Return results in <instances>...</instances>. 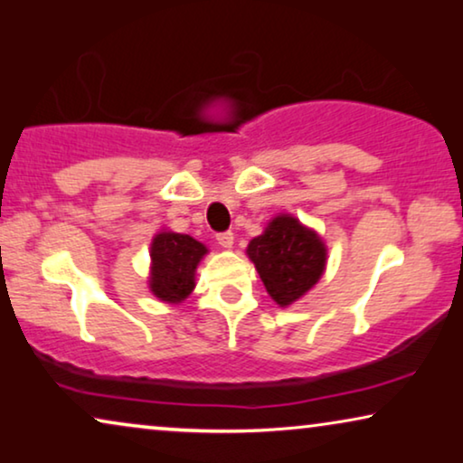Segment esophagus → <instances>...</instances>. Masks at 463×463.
<instances>
[{
    "mask_svg": "<svg viewBox=\"0 0 463 463\" xmlns=\"http://www.w3.org/2000/svg\"><path fill=\"white\" fill-rule=\"evenodd\" d=\"M217 242H219L221 249H232V244H233V233H232V232H221V233H217Z\"/></svg>",
    "mask_w": 463,
    "mask_h": 463,
    "instance_id": "esophagus-1",
    "label": "esophagus"
}]
</instances>
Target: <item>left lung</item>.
<instances>
[{
  "instance_id": "1",
  "label": "left lung",
  "mask_w": 463,
  "mask_h": 463,
  "mask_svg": "<svg viewBox=\"0 0 463 463\" xmlns=\"http://www.w3.org/2000/svg\"><path fill=\"white\" fill-rule=\"evenodd\" d=\"M246 255L280 307L301 299L326 268V246L322 238L293 214L271 219L261 236L250 240Z\"/></svg>"
}]
</instances>
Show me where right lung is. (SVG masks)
I'll return each instance as SVG.
<instances>
[{
  "label": "right lung",
  "mask_w": 463,
  "mask_h": 463,
  "mask_svg": "<svg viewBox=\"0 0 463 463\" xmlns=\"http://www.w3.org/2000/svg\"><path fill=\"white\" fill-rule=\"evenodd\" d=\"M208 249L187 233L157 232L151 240L149 290L164 303H183L195 288V268Z\"/></svg>",
  "instance_id": "right-lung-1"
}]
</instances>
